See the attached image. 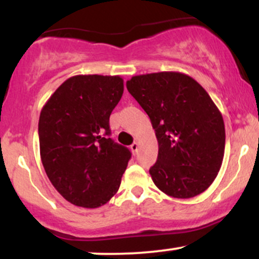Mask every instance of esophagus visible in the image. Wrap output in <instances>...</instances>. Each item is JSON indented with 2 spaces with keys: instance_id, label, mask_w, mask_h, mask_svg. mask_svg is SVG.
Returning <instances> with one entry per match:
<instances>
[{
  "instance_id": "1",
  "label": "esophagus",
  "mask_w": 259,
  "mask_h": 259,
  "mask_svg": "<svg viewBox=\"0 0 259 259\" xmlns=\"http://www.w3.org/2000/svg\"><path fill=\"white\" fill-rule=\"evenodd\" d=\"M130 150L133 151V153L138 152V150H139V144H138V142H134L132 146H130Z\"/></svg>"
}]
</instances>
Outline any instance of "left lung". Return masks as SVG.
Masks as SVG:
<instances>
[{
    "label": "left lung",
    "instance_id": "obj_1",
    "mask_svg": "<svg viewBox=\"0 0 259 259\" xmlns=\"http://www.w3.org/2000/svg\"><path fill=\"white\" fill-rule=\"evenodd\" d=\"M126 89L156 132L158 157L150 168L154 185L175 198L206 191L222 167L225 148L224 120L207 91L177 72L133 76Z\"/></svg>",
    "mask_w": 259,
    "mask_h": 259
}]
</instances>
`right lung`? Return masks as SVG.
I'll use <instances>...</instances> for the list:
<instances>
[{
	"mask_svg": "<svg viewBox=\"0 0 259 259\" xmlns=\"http://www.w3.org/2000/svg\"><path fill=\"white\" fill-rule=\"evenodd\" d=\"M123 91L118 75H75L53 92L40 113L45 171L75 206L101 207L119 189L132 152L109 138V115Z\"/></svg>",
	"mask_w": 259,
	"mask_h": 259,
	"instance_id": "add662e5",
	"label": "right lung"
}]
</instances>
